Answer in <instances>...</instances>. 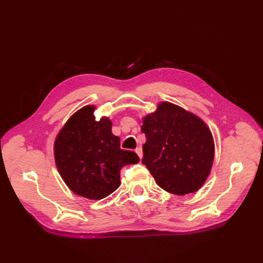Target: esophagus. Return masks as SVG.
<instances>
[{
  "mask_svg": "<svg viewBox=\"0 0 263 263\" xmlns=\"http://www.w3.org/2000/svg\"><path fill=\"white\" fill-rule=\"evenodd\" d=\"M135 151H136V154H137L138 157L141 159V157H142V149H141V147H137L136 150H135Z\"/></svg>",
  "mask_w": 263,
  "mask_h": 263,
  "instance_id": "obj_1",
  "label": "esophagus"
}]
</instances>
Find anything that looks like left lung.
<instances>
[{
	"label": "left lung",
	"instance_id": "obj_1",
	"mask_svg": "<svg viewBox=\"0 0 263 263\" xmlns=\"http://www.w3.org/2000/svg\"><path fill=\"white\" fill-rule=\"evenodd\" d=\"M144 163L157 184L176 195L196 192L208 179L214 141L200 117L169 102L142 119Z\"/></svg>",
	"mask_w": 263,
	"mask_h": 263
}]
</instances>
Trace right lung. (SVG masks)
Here are the masks:
<instances>
[{"instance_id":"right-lung-1","label":"right lung","mask_w":263,"mask_h":263,"mask_svg":"<svg viewBox=\"0 0 263 263\" xmlns=\"http://www.w3.org/2000/svg\"><path fill=\"white\" fill-rule=\"evenodd\" d=\"M95 106L87 105L71 116L54 141V160L61 178L76 194L101 200L121 184L119 171L139 162L138 156L121 149L108 117L95 121Z\"/></svg>"}]
</instances>
